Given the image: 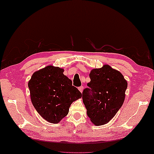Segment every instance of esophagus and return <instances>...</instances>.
Masks as SVG:
<instances>
[{
    "label": "esophagus",
    "instance_id": "esophagus-1",
    "mask_svg": "<svg viewBox=\"0 0 154 154\" xmlns=\"http://www.w3.org/2000/svg\"><path fill=\"white\" fill-rule=\"evenodd\" d=\"M83 89H84V87H82V86L79 87V90L80 92H81V93H82V91H83Z\"/></svg>",
    "mask_w": 154,
    "mask_h": 154
}]
</instances>
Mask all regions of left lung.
<instances>
[{"mask_svg": "<svg viewBox=\"0 0 154 154\" xmlns=\"http://www.w3.org/2000/svg\"><path fill=\"white\" fill-rule=\"evenodd\" d=\"M89 77V88L82 92V101L92 123L100 126L109 122L122 107L127 82L119 71L109 65L93 69Z\"/></svg>", "mask_w": 154, "mask_h": 154, "instance_id": "obj_1", "label": "left lung"}]
</instances>
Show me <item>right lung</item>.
Segmentation results:
<instances>
[{"instance_id":"1","label":"right lung","mask_w":154,"mask_h":154,"mask_svg":"<svg viewBox=\"0 0 154 154\" xmlns=\"http://www.w3.org/2000/svg\"><path fill=\"white\" fill-rule=\"evenodd\" d=\"M63 72V68L48 65L35 72L28 82L34 108L43 119L54 124L60 122L73 102L82 97Z\"/></svg>"}]
</instances>
